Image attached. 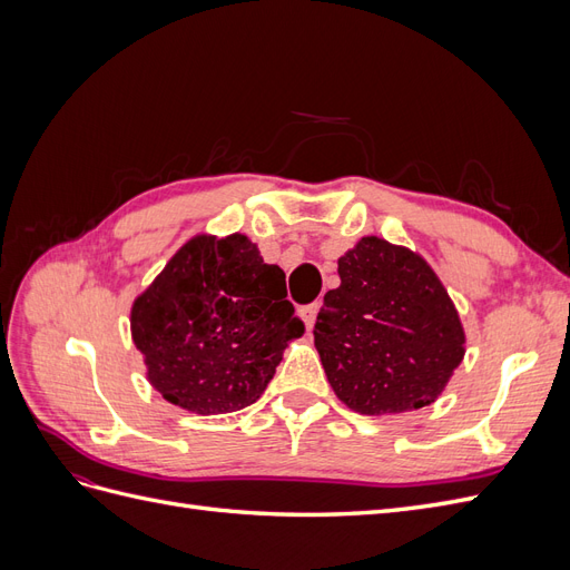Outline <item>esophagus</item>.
<instances>
[{
  "label": "esophagus",
  "mask_w": 570,
  "mask_h": 570,
  "mask_svg": "<svg viewBox=\"0 0 570 570\" xmlns=\"http://www.w3.org/2000/svg\"><path fill=\"white\" fill-rule=\"evenodd\" d=\"M316 314H318V302L316 304H306V306L299 308V316H302V321L306 325V331H312V327H314Z\"/></svg>",
  "instance_id": "1"
}]
</instances>
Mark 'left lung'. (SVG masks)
Segmentation results:
<instances>
[{
	"mask_svg": "<svg viewBox=\"0 0 570 570\" xmlns=\"http://www.w3.org/2000/svg\"><path fill=\"white\" fill-rule=\"evenodd\" d=\"M314 325L327 383L364 416L433 404L463 358V325L423 256L361 237Z\"/></svg>",
	"mask_w": 570,
	"mask_h": 570,
	"instance_id": "obj_1",
	"label": "left lung"
}]
</instances>
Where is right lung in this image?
<instances>
[{"instance_id":"add662e5","label":"right lung","mask_w":570,"mask_h":570,"mask_svg":"<svg viewBox=\"0 0 570 570\" xmlns=\"http://www.w3.org/2000/svg\"><path fill=\"white\" fill-rule=\"evenodd\" d=\"M130 333L166 402L212 416L254 404L304 323L285 273L247 235H197L132 302Z\"/></svg>"}]
</instances>
